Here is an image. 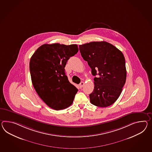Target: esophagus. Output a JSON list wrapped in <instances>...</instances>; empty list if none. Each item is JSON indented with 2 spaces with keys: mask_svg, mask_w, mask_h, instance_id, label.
Segmentation results:
<instances>
[{
  "mask_svg": "<svg viewBox=\"0 0 152 152\" xmlns=\"http://www.w3.org/2000/svg\"><path fill=\"white\" fill-rule=\"evenodd\" d=\"M85 85V83L83 82H81L80 83V88H82L83 87V86Z\"/></svg>",
  "mask_w": 152,
  "mask_h": 152,
  "instance_id": "1",
  "label": "esophagus"
}]
</instances>
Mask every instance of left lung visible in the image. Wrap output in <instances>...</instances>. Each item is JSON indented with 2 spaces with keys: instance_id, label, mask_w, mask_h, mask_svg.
<instances>
[{
  "instance_id": "obj_1",
  "label": "left lung",
  "mask_w": 152,
  "mask_h": 152,
  "mask_svg": "<svg viewBox=\"0 0 152 152\" xmlns=\"http://www.w3.org/2000/svg\"><path fill=\"white\" fill-rule=\"evenodd\" d=\"M83 59L92 69L94 88L89 94L91 103L107 107L118 99L125 83V59L122 52L105 41L80 45Z\"/></svg>"
}]
</instances>
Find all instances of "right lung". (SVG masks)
I'll list each match as a JSON object with an SVG mask.
<instances>
[{
  "instance_id": "right-lung-1",
  "label": "right lung",
  "mask_w": 152,
  "mask_h": 152,
  "mask_svg": "<svg viewBox=\"0 0 152 152\" xmlns=\"http://www.w3.org/2000/svg\"><path fill=\"white\" fill-rule=\"evenodd\" d=\"M78 51L77 45H41L30 61L31 80L37 94L48 107L59 110L70 107L78 89L68 80L65 67Z\"/></svg>"
}]
</instances>
